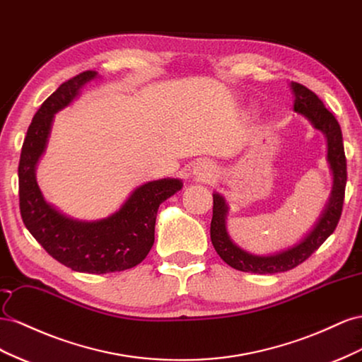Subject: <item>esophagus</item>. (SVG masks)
Masks as SVG:
<instances>
[{
  "mask_svg": "<svg viewBox=\"0 0 362 362\" xmlns=\"http://www.w3.org/2000/svg\"><path fill=\"white\" fill-rule=\"evenodd\" d=\"M194 175L197 180H203V182H208L212 175H214V167L209 162H199L197 165L194 167Z\"/></svg>",
  "mask_w": 362,
  "mask_h": 362,
  "instance_id": "1",
  "label": "esophagus"
}]
</instances>
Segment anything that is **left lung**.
<instances>
[{
	"label": "left lung",
	"mask_w": 362,
	"mask_h": 362,
	"mask_svg": "<svg viewBox=\"0 0 362 362\" xmlns=\"http://www.w3.org/2000/svg\"><path fill=\"white\" fill-rule=\"evenodd\" d=\"M291 88L296 95L294 110L305 115L314 124V127L322 130L327 138V160L334 173V188L332 192H330L326 209L320 216L314 229L297 245L291 247V249L270 256L250 255L232 243L226 232V202L220 194H214L211 241L215 252L220 255L221 259L227 265L235 268V270L256 274H274L293 270L294 267L305 262L334 233L343 212L347 163L341 127H339L334 113L325 107L323 101L311 89H308L300 83H296V81H291Z\"/></svg>",
	"instance_id": "1"
}]
</instances>
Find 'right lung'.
I'll return each mask as SVG.
<instances>
[{
	"instance_id": "right-lung-1",
	"label": "right lung",
	"mask_w": 362,
	"mask_h": 362,
	"mask_svg": "<svg viewBox=\"0 0 362 362\" xmlns=\"http://www.w3.org/2000/svg\"><path fill=\"white\" fill-rule=\"evenodd\" d=\"M83 71L62 83L39 107L21 150L19 211L28 232L56 261L80 273L105 274L141 264L154 243L159 204L182 188L177 179H160L136 188L113 215L100 221H76L57 212L40 194L35 167L45 150L54 113L76 98L78 89L95 78Z\"/></svg>"
}]
</instances>
